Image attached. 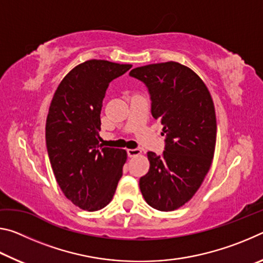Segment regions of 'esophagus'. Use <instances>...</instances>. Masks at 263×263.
Listing matches in <instances>:
<instances>
[{
  "label": "esophagus",
  "mask_w": 263,
  "mask_h": 263,
  "mask_svg": "<svg viewBox=\"0 0 263 263\" xmlns=\"http://www.w3.org/2000/svg\"><path fill=\"white\" fill-rule=\"evenodd\" d=\"M127 152V155L130 158H132V157H137V155H139V154H141V151L139 149V148H133V149H127L126 151Z\"/></svg>",
  "instance_id": "1"
}]
</instances>
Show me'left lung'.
Wrapping results in <instances>:
<instances>
[{
	"instance_id": "left-lung-1",
	"label": "left lung",
	"mask_w": 263,
	"mask_h": 263,
	"mask_svg": "<svg viewBox=\"0 0 263 263\" xmlns=\"http://www.w3.org/2000/svg\"><path fill=\"white\" fill-rule=\"evenodd\" d=\"M146 84L151 112L163 125L162 155L148 152L149 171L139 186L148 205L173 211L189 202L211 167L217 139L215 105L202 79L175 61L130 72Z\"/></svg>"
}]
</instances>
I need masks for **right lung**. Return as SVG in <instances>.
Segmentation results:
<instances>
[{"mask_svg":"<svg viewBox=\"0 0 263 263\" xmlns=\"http://www.w3.org/2000/svg\"><path fill=\"white\" fill-rule=\"evenodd\" d=\"M132 65L88 60L62 79L46 119V147L62 193L82 210L97 211L112 199L126 151L103 147L101 110L109 83Z\"/></svg>","mask_w":263,"mask_h":263,"instance_id":"obj_1","label":"right lung"}]
</instances>
